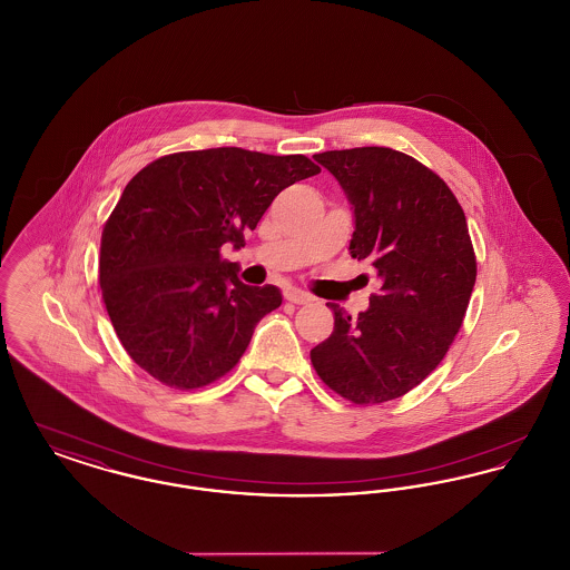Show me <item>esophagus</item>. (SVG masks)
Masks as SVG:
<instances>
[{
    "label": "esophagus",
    "mask_w": 570,
    "mask_h": 570,
    "mask_svg": "<svg viewBox=\"0 0 570 570\" xmlns=\"http://www.w3.org/2000/svg\"><path fill=\"white\" fill-rule=\"evenodd\" d=\"M284 298H286V301H291V303H297V305H303V303H309V301H312V297H309L307 293L297 291V288H286Z\"/></svg>",
    "instance_id": "esophagus-1"
}]
</instances>
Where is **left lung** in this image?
Listing matches in <instances>:
<instances>
[{
  "label": "left lung",
  "mask_w": 570,
  "mask_h": 570,
  "mask_svg": "<svg viewBox=\"0 0 570 570\" xmlns=\"http://www.w3.org/2000/svg\"><path fill=\"white\" fill-rule=\"evenodd\" d=\"M354 207L351 254L382 279L356 318L331 303L333 333L312 348L316 374L358 406L397 400L449 353L476 282L455 194L432 168L389 147L314 156Z\"/></svg>",
  "instance_id": "left-lung-1"
}]
</instances>
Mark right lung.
Listing matches in <instances>:
<instances>
[{"label": "right lung", "mask_w": 570, "mask_h": 570, "mask_svg": "<svg viewBox=\"0 0 570 570\" xmlns=\"http://www.w3.org/2000/svg\"><path fill=\"white\" fill-rule=\"evenodd\" d=\"M318 173L301 154L239 147L177 151L136 173L102 228L100 288L140 370L191 391L239 363L282 293L239 282L219 249L244 247L245 230L256 228L273 198Z\"/></svg>", "instance_id": "obj_1"}]
</instances>
